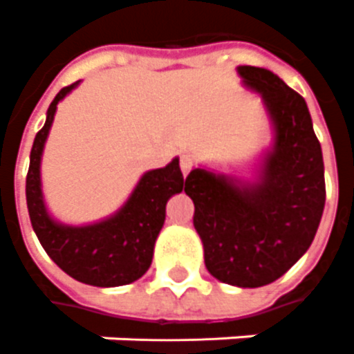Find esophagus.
I'll return each mask as SVG.
<instances>
[{
	"label": "esophagus",
	"instance_id": "obj_1",
	"mask_svg": "<svg viewBox=\"0 0 354 354\" xmlns=\"http://www.w3.org/2000/svg\"><path fill=\"white\" fill-rule=\"evenodd\" d=\"M192 169V158L189 154H183L181 158V171H183V177H187Z\"/></svg>",
	"mask_w": 354,
	"mask_h": 354
}]
</instances>
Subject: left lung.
Instances as JSON below:
<instances>
[{
  "mask_svg": "<svg viewBox=\"0 0 354 354\" xmlns=\"http://www.w3.org/2000/svg\"><path fill=\"white\" fill-rule=\"evenodd\" d=\"M261 97L270 142L248 177L196 165L185 181L204 263L219 282L259 288L292 269L315 240L326 202L324 162L307 102L267 68L238 66Z\"/></svg>",
  "mask_w": 354,
  "mask_h": 354,
  "instance_id": "1",
  "label": "left lung"
}]
</instances>
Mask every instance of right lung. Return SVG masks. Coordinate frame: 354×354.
Returning a JSON list of instances; mask_svg holds the SVG:
<instances>
[{
  "label": "right lung",
  "mask_w": 354,
  "mask_h": 354,
  "mask_svg": "<svg viewBox=\"0 0 354 354\" xmlns=\"http://www.w3.org/2000/svg\"><path fill=\"white\" fill-rule=\"evenodd\" d=\"M80 84L82 80L61 89L47 109L45 124L30 152L26 204L39 244L68 277L97 288H116L131 284L149 270L156 238L164 227L165 205L181 192L185 179L179 158H173L165 167L142 173L127 200L109 217L84 225L53 217L41 189V158L57 104Z\"/></svg>",
  "instance_id": "add662e5"
}]
</instances>
